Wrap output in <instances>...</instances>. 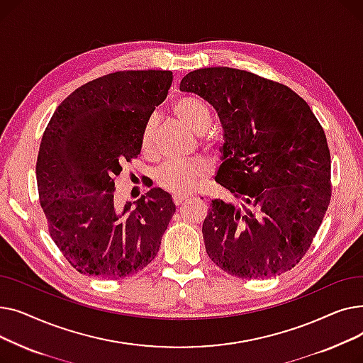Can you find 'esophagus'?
Here are the masks:
<instances>
[{
  "label": "esophagus",
  "instance_id": "1",
  "mask_svg": "<svg viewBox=\"0 0 363 363\" xmlns=\"http://www.w3.org/2000/svg\"><path fill=\"white\" fill-rule=\"evenodd\" d=\"M188 199V196H182V194H177V196H174V203L177 204V206H179V204H182L185 200Z\"/></svg>",
  "mask_w": 363,
  "mask_h": 363
}]
</instances>
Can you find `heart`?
<instances>
[{"mask_svg": "<svg viewBox=\"0 0 363 363\" xmlns=\"http://www.w3.org/2000/svg\"><path fill=\"white\" fill-rule=\"evenodd\" d=\"M175 116L191 132L201 135L212 122V113L208 106L199 97H181L174 106ZM156 119L150 118L141 133V148L148 152L155 140ZM208 174V164L203 159L191 160H166L156 172V182L160 188L172 194H185Z\"/></svg>", "mask_w": 363, "mask_h": 363, "instance_id": "1", "label": "heart"}]
</instances>
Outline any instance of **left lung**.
Returning <instances> with one entry per match:
<instances>
[{
	"label": "left lung",
	"mask_w": 363,
	"mask_h": 363,
	"mask_svg": "<svg viewBox=\"0 0 363 363\" xmlns=\"http://www.w3.org/2000/svg\"><path fill=\"white\" fill-rule=\"evenodd\" d=\"M179 89L200 95L223 128L216 182L234 201L212 200L206 252L238 278H269L306 255L331 200V156L309 104L252 72L204 67Z\"/></svg>",
	"instance_id": "8db88e82"
}]
</instances>
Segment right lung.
Returning <instances> with one entry per match:
<instances>
[{"instance_id":"right-lung-1","label":"right lung","mask_w":363,"mask_h":363,"mask_svg":"<svg viewBox=\"0 0 363 363\" xmlns=\"http://www.w3.org/2000/svg\"><path fill=\"white\" fill-rule=\"evenodd\" d=\"M170 70L108 73L74 89L41 140L36 182L48 231L85 275L118 279L156 257L175 204L151 188L132 206L114 204V179L141 152V133L172 85Z\"/></svg>"}]
</instances>
